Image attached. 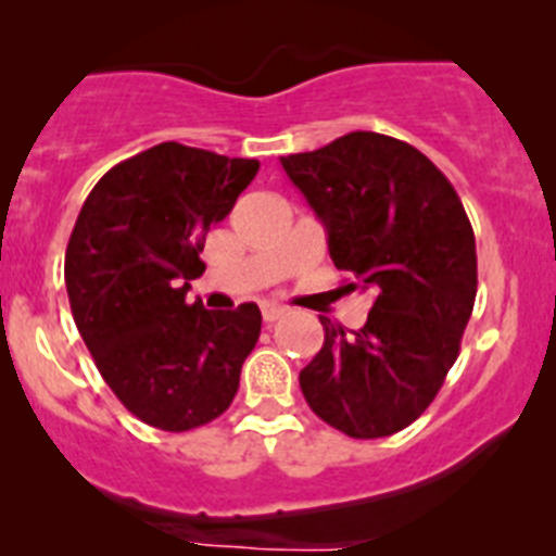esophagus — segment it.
Returning a JSON list of instances; mask_svg holds the SVG:
<instances>
[{"label":"esophagus","instance_id":"1","mask_svg":"<svg viewBox=\"0 0 556 556\" xmlns=\"http://www.w3.org/2000/svg\"><path fill=\"white\" fill-rule=\"evenodd\" d=\"M262 317H264V323H275V320H278V317H283V308L275 306V303H264V306H262Z\"/></svg>","mask_w":556,"mask_h":556}]
</instances>
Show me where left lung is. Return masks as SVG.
Instances as JSON below:
<instances>
[{
    "label": "left lung",
    "mask_w": 556,
    "mask_h": 556,
    "mask_svg": "<svg viewBox=\"0 0 556 556\" xmlns=\"http://www.w3.org/2000/svg\"><path fill=\"white\" fill-rule=\"evenodd\" d=\"M328 230L348 292L370 289L358 331L320 317L326 342L301 370L306 404L356 440L415 424L459 356L476 301V239L451 180L424 152L356 130L281 159Z\"/></svg>",
    "instance_id": "8db88e82"
}]
</instances>
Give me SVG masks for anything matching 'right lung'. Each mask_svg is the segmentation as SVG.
Listing matches in <instances>:
<instances>
[{
    "mask_svg": "<svg viewBox=\"0 0 556 556\" xmlns=\"http://www.w3.org/2000/svg\"><path fill=\"white\" fill-rule=\"evenodd\" d=\"M255 172V159L164 141L108 169L77 214L63 264L77 331L113 395L152 429L191 431L223 415L258 342L255 303H186L205 233Z\"/></svg>",
    "mask_w": 556,
    "mask_h": 556,
    "instance_id": "right-lung-1",
    "label": "right lung"
}]
</instances>
